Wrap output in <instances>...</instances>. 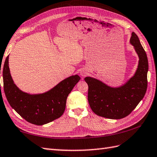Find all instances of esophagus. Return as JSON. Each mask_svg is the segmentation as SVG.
Listing matches in <instances>:
<instances>
[{
  "label": "esophagus",
  "instance_id": "obj_1",
  "mask_svg": "<svg viewBox=\"0 0 157 157\" xmlns=\"http://www.w3.org/2000/svg\"><path fill=\"white\" fill-rule=\"evenodd\" d=\"M80 74L82 77H85L86 75L88 74V73L86 72V70H82V71H81Z\"/></svg>",
  "mask_w": 157,
  "mask_h": 157
}]
</instances>
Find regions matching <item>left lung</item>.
Masks as SVG:
<instances>
[{"label":"left lung","instance_id":"1","mask_svg":"<svg viewBox=\"0 0 157 157\" xmlns=\"http://www.w3.org/2000/svg\"><path fill=\"white\" fill-rule=\"evenodd\" d=\"M130 41L140 60L136 74L127 83L121 87L111 88L96 79L90 77L84 78L88 86L89 105L93 112L101 117L110 119L126 117L136 108L146 94L148 86V58L134 32L132 33Z\"/></svg>","mask_w":157,"mask_h":157}]
</instances>
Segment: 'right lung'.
<instances>
[{"label": "right lung", "instance_id": "obj_1", "mask_svg": "<svg viewBox=\"0 0 157 157\" xmlns=\"http://www.w3.org/2000/svg\"><path fill=\"white\" fill-rule=\"evenodd\" d=\"M2 76L3 88L9 103L27 122L36 125L47 124L63 114L67 97L80 79L78 75H72L47 93L27 94L14 84L9 72V56L5 61Z\"/></svg>", "mask_w": 157, "mask_h": 157}]
</instances>
